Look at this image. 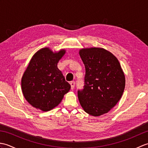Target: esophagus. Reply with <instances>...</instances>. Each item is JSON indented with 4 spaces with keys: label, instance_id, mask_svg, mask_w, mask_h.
<instances>
[{
    "label": "esophagus",
    "instance_id": "esophagus-1",
    "mask_svg": "<svg viewBox=\"0 0 148 148\" xmlns=\"http://www.w3.org/2000/svg\"><path fill=\"white\" fill-rule=\"evenodd\" d=\"M71 84V89L73 90L74 88V86H75V82L74 81H71L70 83Z\"/></svg>",
    "mask_w": 148,
    "mask_h": 148
}]
</instances>
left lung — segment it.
I'll return each mask as SVG.
<instances>
[{
  "label": "left lung",
  "mask_w": 148,
  "mask_h": 148,
  "mask_svg": "<svg viewBox=\"0 0 148 148\" xmlns=\"http://www.w3.org/2000/svg\"><path fill=\"white\" fill-rule=\"evenodd\" d=\"M85 67L84 85L77 95L84 111L93 116L108 112L123 93L125 77L116 56L101 48L81 49Z\"/></svg>",
  "instance_id": "1"
}]
</instances>
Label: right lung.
I'll list each match as a JSON object with an SVG mask.
<instances>
[{
    "mask_svg": "<svg viewBox=\"0 0 148 148\" xmlns=\"http://www.w3.org/2000/svg\"><path fill=\"white\" fill-rule=\"evenodd\" d=\"M66 51L53 52L49 48L38 50L31 58L21 78L23 96L30 104L46 112L61 102L71 85L57 64Z\"/></svg>",
    "mask_w": 148,
    "mask_h": 148,
    "instance_id": "1",
    "label": "right lung"
}]
</instances>
